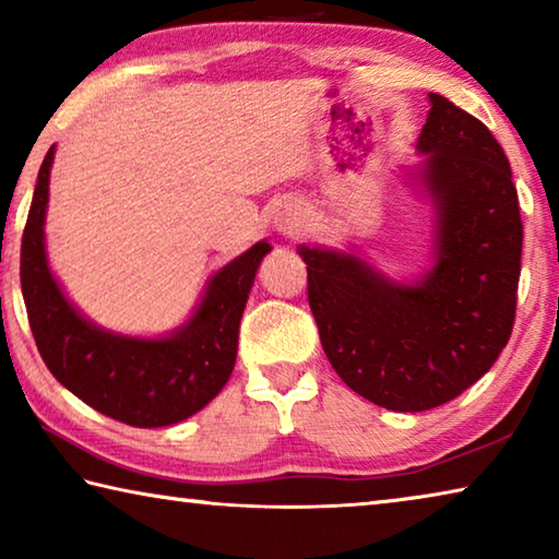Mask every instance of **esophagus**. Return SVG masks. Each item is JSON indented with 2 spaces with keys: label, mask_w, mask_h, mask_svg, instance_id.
Wrapping results in <instances>:
<instances>
[{
  "label": "esophagus",
  "mask_w": 559,
  "mask_h": 559,
  "mask_svg": "<svg viewBox=\"0 0 559 559\" xmlns=\"http://www.w3.org/2000/svg\"><path fill=\"white\" fill-rule=\"evenodd\" d=\"M273 226L283 234V236H298L302 224H300V210L296 204H281L276 214H273Z\"/></svg>",
  "instance_id": "esophagus-1"
}]
</instances>
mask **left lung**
Returning a JSON list of instances; mask_svg holds the SVG:
<instances>
[{"instance_id": "left-lung-1", "label": "left lung", "mask_w": 559, "mask_h": 559, "mask_svg": "<svg viewBox=\"0 0 559 559\" xmlns=\"http://www.w3.org/2000/svg\"><path fill=\"white\" fill-rule=\"evenodd\" d=\"M421 177L437 206V266L396 286L349 253L308 249V302L349 390L392 412H427L484 377L515 323L518 189L484 122L429 93Z\"/></svg>"}]
</instances>
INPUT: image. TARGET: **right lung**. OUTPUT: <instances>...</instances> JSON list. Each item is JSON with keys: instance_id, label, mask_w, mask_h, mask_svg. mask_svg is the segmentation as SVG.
I'll list each match as a JSON object with an SVG mask.
<instances>
[{"instance_id": "1", "label": "right lung", "mask_w": 559, "mask_h": 559, "mask_svg": "<svg viewBox=\"0 0 559 559\" xmlns=\"http://www.w3.org/2000/svg\"><path fill=\"white\" fill-rule=\"evenodd\" d=\"M51 163L53 147L36 179L19 266L26 316L46 367L79 400L130 427L155 429L187 419L231 377L246 298L271 246L259 241L216 273L194 318L175 335L138 340L106 333L75 313L46 263Z\"/></svg>"}]
</instances>
